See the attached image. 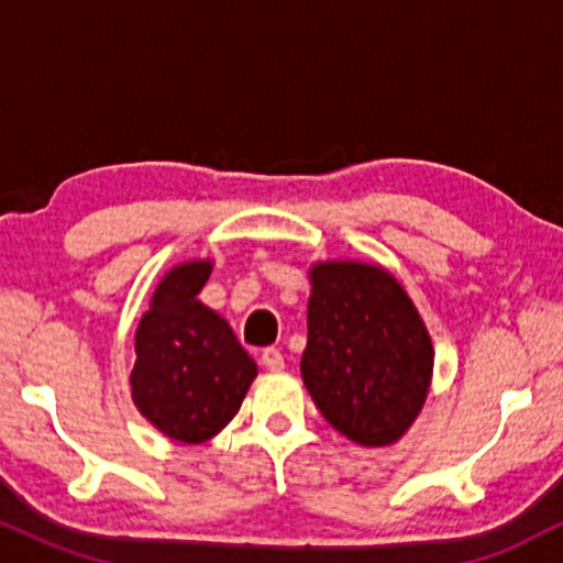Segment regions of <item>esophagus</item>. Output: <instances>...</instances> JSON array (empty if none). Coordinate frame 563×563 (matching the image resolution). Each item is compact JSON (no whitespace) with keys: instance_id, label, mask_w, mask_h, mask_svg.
I'll use <instances>...</instances> for the list:
<instances>
[{"instance_id":"1","label":"esophagus","mask_w":563,"mask_h":563,"mask_svg":"<svg viewBox=\"0 0 563 563\" xmlns=\"http://www.w3.org/2000/svg\"><path fill=\"white\" fill-rule=\"evenodd\" d=\"M262 365H265L267 371H283V365H286V360H283V352L277 347H267L262 350Z\"/></svg>"}]
</instances>
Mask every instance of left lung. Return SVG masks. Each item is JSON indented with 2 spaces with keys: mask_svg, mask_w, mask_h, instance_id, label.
Masks as SVG:
<instances>
[{
  "mask_svg": "<svg viewBox=\"0 0 563 563\" xmlns=\"http://www.w3.org/2000/svg\"><path fill=\"white\" fill-rule=\"evenodd\" d=\"M301 376L334 430L391 445L422 409L432 342L415 303L384 267L324 262L311 269Z\"/></svg>",
  "mask_w": 563,
  "mask_h": 563,
  "instance_id": "8db88e82",
  "label": "left lung"
}]
</instances>
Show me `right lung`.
<instances>
[{"label":"right lung","mask_w":563,"mask_h":563,"mask_svg":"<svg viewBox=\"0 0 563 563\" xmlns=\"http://www.w3.org/2000/svg\"><path fill=\"white\" fill-rule=\"evenodd\" d=\"M211 262L164 275L136 329L131 394L141 415L177 443H206L242 407L257 365L227 319L198 301Z\"/></svg>","instance_id":"add662e5"}]
</instances>
